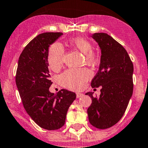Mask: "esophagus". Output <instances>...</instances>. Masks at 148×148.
<instances>
[{"label": "esophagus", "mask_w": 148, "mask_h": 148, "mask_svg": "<svg viewBox=\"0 0 148 148\" xmlns=\"http://www.w3.org/2000/svg\"><path fill=\"white\" fill-rule=\"evenodd\" d=\"M84 96L83 94H82V93H77V98H80V97H82V96Z\"/></svg>", "instance_id": "1"}]
</instances>
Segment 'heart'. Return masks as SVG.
<instances>
[{
  "label": "heart",
  "instance_id": "heart-1",
  "mask_svg": "<svg viewBox=\"0 0 148 148\" xmlns=\"http://www.w3.org/2000/svg\"><path fill=\"white\" fill-rule=\"evenodd\" d=\"M70 45L80 51L84 55L85 62L94 64L98 60V56L92 50L93 45L88 40L83 37H75L70 40ZM64 49L59 43H54L49 47L47 62L49 67L54 71L60 69L63 64ZM91 77V71L87 69H67L60 76L62 86L71 90H79Z\"/></svg>",
  "mask_w": 148,
  "mask_h": 148
}]
</instances>
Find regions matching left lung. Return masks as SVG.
Segmentation results:
<instances>
[{
	"label": "left lung",
	"instance_id": "left-lung-1",
	"mask_svg": "<svg viewBox=\"0 0 148 148\" xmlns=\"http://www.w3.org/2000/svg\"><path fill=\"white\" fill-rule=\"evenodd\" d=\"M101 50L99 71L92 79V88L101 86L99 97L88 92L92 103L88 108L93 126L106 129L117 123L123 116L133 91V64L125 48L106 33L91 36Z\"/></svg>",
	"mask_w": 148,
	"mask_h": 148
}]
</instances>
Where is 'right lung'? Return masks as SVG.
Listing matches in <instances>:
<instances>
[{"mask_svg":"<svg viewBox=\"0 0 148 148\" xmlns=\"http://www.w3.org/2000/svg\"><path fill=\"white\" fill-rule=\"evenodd\" d=\"M62 32H44L31 40L18 60L15 82L27 114L40 127L57 130L64 125L66 113L76 94L62 89L49 91L50 80L47 62L49 47Z\"/></svg>","mask_w":148,"mask_h":148,"instance_id":"obj_1","label":"right lung"}]
</instances>
